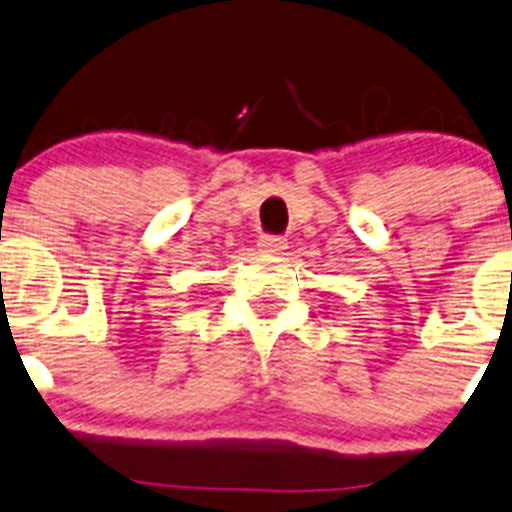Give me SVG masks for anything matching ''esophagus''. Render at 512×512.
<instances>
[{"mask_svg":"<svg viewBox=\"0 0 512 512\" xmlns=\"http://www.w3.org/2000/svg\"><path fill=\"white\" fill-rule=\"evenodd\" d=\"M262 252H270V255H280V252L287 250V242L285 237H275V235H265L260 240Z\"/></svg>","mask_w":512,"mask_h":512,"instance_id":"34e87169","label":"esophagus"}]
</instances>
